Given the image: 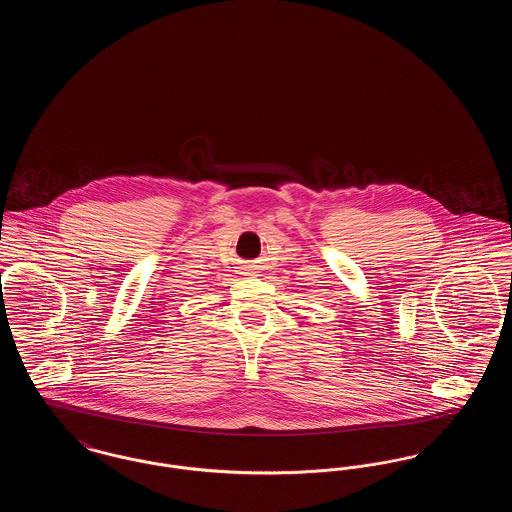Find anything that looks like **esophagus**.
<instances>
[{"mask_svg": "<svg viewBox=\"0 0 512 512\" xmlns=\"http://www.w3.org/2000/svg\"><path fill=\"white\" fill-rule=\"evenodd\" d=\"M242 270H244V274H249V276H251V274H253V272H255V270H253V268H251V267H244V268H242Z\"/></svg>", "mask_w": 512, "mask_h": 512, "instance_id": "obj_1", "label": "esophagus"}]
</instances>
